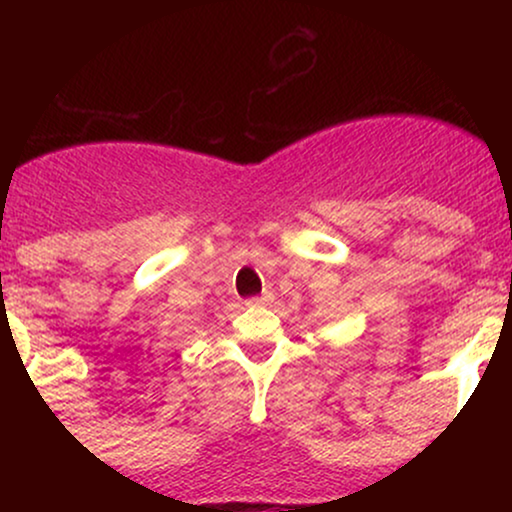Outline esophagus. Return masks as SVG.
<instances>
[{
    "label": "esophagus",
    "instance_id": "34e87169",
    "mask_svg": "<svg viewBox=\"0 0 512 512\" xmlns=\"http://www.w3.org/2000/svg\"><path fill=\"white\" fill-rule=\"evenodd\" d=\"M248 303H252V305H264V303H267V298H262V296H255V298H250Z\"/></svg>",
    "mask_w": 512,
    "mask_h": 512
}]
</instances>
